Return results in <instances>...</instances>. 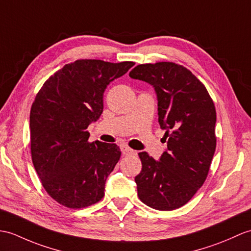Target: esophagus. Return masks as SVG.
<instances>
[{"label":"esophagus","instance_id":"34e87169","mask_svg":"<svg viewBox=\"0 0 251 251\" xmlns=\"http://www.w3.org/2000/svg\"><path fill=\"white\" fill-rule=\"evenodd\" d=\"M121 150H122V153H123V155H136L137 154L136 151H133L130 148L126 147V145H122Z\"/></svg>","mask_w":251,"mask_h":251}]
</instances>
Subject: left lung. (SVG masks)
Masks as SVG:
<instances>
[{"mask_svg":"<svg viewBox=\"0 0 251 251\" xmlns=\"http://www.w3.org/2000/svg\"><path fill=\"white\" fill-rule=\"evenodd\" d=\"M129 77L154 87L167 142L159 160L139 153L142 170L135 177L139 199L158 211H173L205 182L216 149V110L205 86L176 63L141 64Z\"/></svg>","mask_w":251,"mask_h":251,"instance_id":"1","label":"left lung"}]
</instances>
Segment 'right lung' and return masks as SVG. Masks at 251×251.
Instances as JSON below:
<instances>
[{"label": "right lung", "mask_w": 251, "mask_h": 251, "mask_svg": "<svg viewBox=\"0 0 251 251\" xmlns=\"http://www.w3.org/2000/svg\"><path fill=\"white\" fill-rule=\"evenodd\" d=\"M133 65L78 60L51 75L35 97L30 113L33 165L60 204L82 208L104 196L121 151L116 144L89 142L86 128L100 118L107 86Z\"/></svg>", "instance_id": "obj_1"}]
</instances>
